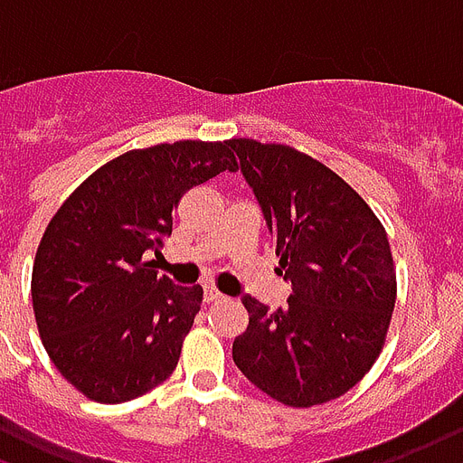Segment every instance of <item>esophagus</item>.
<instances>
[{
  "label": "esophagus",
  "instance_id": "1",
  "mask_svg": "<svg viewBox=\"0 0 463 463\" xmlns=\"http://www.w3.org/2000/svg\"><path fill=\"white\" fill-rule=\"evenodd\" d=\"M222 299H225V297H222L215 287H205V301H208V304H215V301H222Z\"/></svg>",
  "mask_w": 463,
  "mask_h": 463
}]
</instances>
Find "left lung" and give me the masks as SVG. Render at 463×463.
Wrapping results in <instances>:
<instances>
[{
    "mask_svg": "<svg viewBox=\"0 0 463 463\" xmlns=\"http://www.w3.org/2000/svg\"><path fill=\"white\" fill-rule=\"evenodd\" d=\"M277 242V272L292 282L287 309L250 314L232 361L289 407L345 395L385 345L397 279L388 232L358 191L326 164L287 145L228 139Z\"/></svg>",
    "mask_w": 463,
    "mask_h": 463,
    "instance_id": "left-lung-1",
    "label": "left lung"
}]
</instances>
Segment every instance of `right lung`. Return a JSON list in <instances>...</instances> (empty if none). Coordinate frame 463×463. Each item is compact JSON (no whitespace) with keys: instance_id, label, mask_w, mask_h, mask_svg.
<instances>
[{"instance_id":"obj_1","label":"right lung","mask_w":463,"mask_h":463,"mask_svg":"<svg viewBox=\"0 0 463 463\" xmlns=\"http://www.w3.org/2000/svg\"><path fill=\"white\" fill-rule=\"evenodd\" d=\"M235 171L228 142L181 139L102 164L63 201L33 258L31 301L58 373L102 405L169 378L203 289L159 277L171 213L188 188Z\"/></svg>"}]
</instances>
